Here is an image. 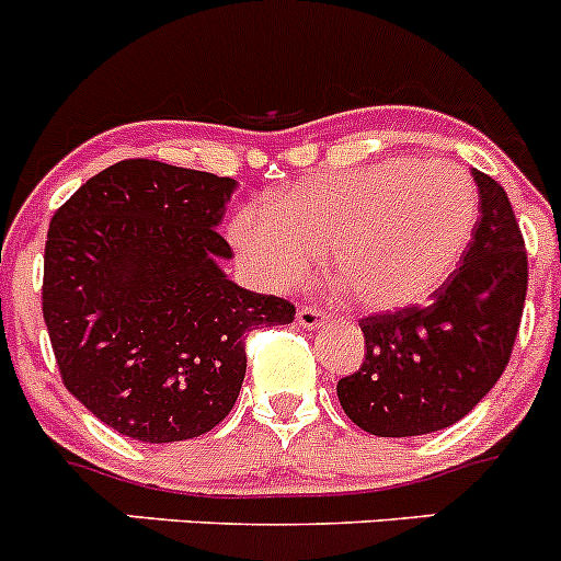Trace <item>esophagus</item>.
<instances>
[{
	"label": "esophagus",
	"instance_id": "34e87169",
	"mask_svg": "<svg viewBox=\"0 0 561 561\" xmlns=\"http://www.w3.org/2000/svg\"><path fill=\"white\" fill-rule=\"evenodd\" d=\"M322 322H324V313L319 311L317 306H300V311H297V324H300V328L313 330Z\"/></svg>",
	"mask_w": 561,
	"mask_h": 561
}]
</instances>
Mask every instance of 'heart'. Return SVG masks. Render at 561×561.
<instances>
[{"label":"heart","instance_id":"obj_1","mask_svg":"<svg viewBox=\"0 0 561 561\" xmlns=\"http://www.w3.org/2000/svg\"><path fill=\"white\" fill-rule=\"evenodd\" d=\"M477 220V184L460 164L388 159L308 175L270 206H244L231 242L272 289L300 286L324 248L352 302L393 311L446 284Z\"/></svg>","mask_w":561,"mask_h":561}]
</instances>
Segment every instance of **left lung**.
I'll return each mask as SVG.
<instances>
[{"label":"left lung","mask_w":561,"mask_h":561,"mask_svg":"<svg viewBox=\"0 0 561 561\" xmlns=\"http://www.w3.org/2000/svg\"><path fill=\"white\" fill-rule=\"evenodd\" d=\"M479 220L460 266L426 306L360 319L366 355L339 380L360 430L410 437L457 424L510 364L529 286V255L504 186L473 170Z\"/></svg>","instance_id":"obj_1"}]
</instances>
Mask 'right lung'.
Masks as SVG:
<instances>
[{
    "label": "right lung",
    "instance_id": "right-lung-1",
    "mask_svg": "<svg viewBox=\"0 0 561 561\" xmlns=\"http://www.w3.org/2000/svg\"><path fill=\"white\" fill-rule=\"evenodd\" d=\"M237 181L124 159L51 217L44 319L62 386L142 444L215 430L242 388L244 333L295 322L284 297L228 280L220 237Z\"/></svg>",
    "mask_w": 561,
    "mask_h": 561
}]
</instances>
